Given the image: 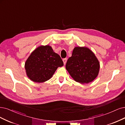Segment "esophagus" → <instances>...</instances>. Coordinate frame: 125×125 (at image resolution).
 I'll list each match as a JSON object with an SVG mask.
<instances>
[{"mask_svg":"<svg viewBox=\"0 0 125 125\" xmlns=\"http://www.w3.org/2000/svg\"><path fill=\"white\" fill-rule=\"evenodd\" d=\"M63 63H64V65H65L66 63V61H67V58H64L63 59Z\"/></svg>","mask_w":125,"mask_h":125,"instance_id":"34e87169","label":"esophagus"}]
</instances>
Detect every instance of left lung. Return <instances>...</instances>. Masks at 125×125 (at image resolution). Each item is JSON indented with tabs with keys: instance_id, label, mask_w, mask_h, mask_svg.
Segmentation results:
<instances>
[{
	"instance_id": "1",
	"label": "left lung",
	"mask_w": 125,
	"mask_h": 125,
	"mask_svg": "<svg viewBox=\"0 0 125 125\" xmlns=\"http://www.w3.org/2000/svg\"><path fill=\"white\" fill-rule=\"evenodd\" d=\"M99 62L94 53L89 48L76 47L73 49L72 57L68 58L66 68L76 82L88 83L97 76Z\"/></svg>"
}]
</instances>
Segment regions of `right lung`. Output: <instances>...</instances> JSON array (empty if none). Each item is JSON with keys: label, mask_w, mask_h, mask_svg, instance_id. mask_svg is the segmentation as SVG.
<instances>
[{"label": "right lung", "mask_w": 125, "mask_h": 125, "mask_svg": "<svg viewBox=\"0 0 125 125\" xmlns=\"http://www.w3.org/2000/svg\"><path fill=\"white\" fill-rule=\"evenodd\" d=\"M64 65L60 55L48 45L41 46L31 53L25 63L27 76L35 82H43L52 78L58 67Z\"/></svg>", "instance_id": "add662e5"}]
</instances>
